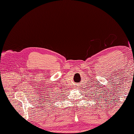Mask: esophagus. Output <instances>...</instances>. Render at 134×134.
Wrapping results in <instances>:
<instances>
[{
  "label": "esophagus",
  "instance_id": "1",
  "mask_svg": "<svg viewBox=\"0 0 134 134\" xmlns=\"http://www.w3.org/2000/svg\"><path fill=\"white\" fill-rule=\"evenodd\" d=\"M75 87L76 88V89H77V87H78V86H77V85H76V86H75Z\"/></svg>",
  "mask_w": 134,
  "mask_h": 134
}]
</instances>
